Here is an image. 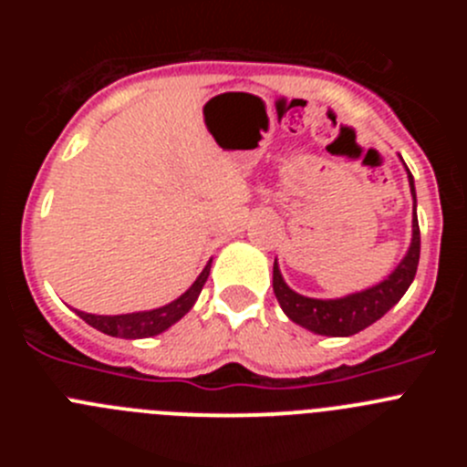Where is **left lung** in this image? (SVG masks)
Listing matches in <instances>:
<instances>
[{"instance_id":"1","label":"left lung","mask_w":467,"mask_h":467,"mask_svg":"<svg viewBox=\"0 0 467 467\" xmlns=\"http://www.w3.org/2000/svg\"><path fill=\"white\" fill-rule=\"evenodd\" d=\"M407 175H410L411 198H414L411 245L402 257V262L395 266V271L386 280L362 292L339 296V299H313V296H304L299 292L290 290L283 275H280L278 262H274L275 299H278L280 308H283L285 316L290 317L292 323L311 329L316 334H323V337H350V334H358L360 329L377 323L379 317L386 316L402 299L404 292L410 290L411 280L416 275V266H419L420 231L419 220H416L414 177H411L410 168H407Z\"/></svg>"}]
</instances>
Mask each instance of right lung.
<instances>
[{"label": "right lung", "instance_id": "obj_1", "mask_svg": "<svg viewBox=\"0 0 467 467\" xmlns=\"http://www.w3.org/2000/svg\"><path fill=\"white\" fill-rule=\"evenodd\" d=\"M208 262L201 275L193 280V285L184 292L182 296H177L175 301L166 304L161 308H151V311H138V313H123V316H95V313L77 311L81 320L90 325V327L100 329V332L109 334V337H119V339H147V337H156V334L166 332L171 325H175L180 317L187 316L192 306L196 304L198 295L203 290L205 280L210 275Z\"/></svg>", "mask_w": 467, "mask_h": 467}]
</instances>
